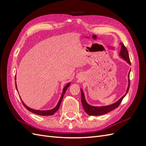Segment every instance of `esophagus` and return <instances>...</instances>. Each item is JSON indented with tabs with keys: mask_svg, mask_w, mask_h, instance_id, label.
<instances>
[{
	"mask_svg": "<svg viewBox=\"0 0 146 146\" xmlns=\"http://www.w3.org/2000/svg\"><path fill=\"white\" fill-rule=\"evenodd\" d=\"M78 78H79V77H78Z\"/></svg>",
	"mask_w": 146,
	"mask_h": 146,
	"instance_id": "obj_1",
	"label": "esophagus"
}]
</instances>
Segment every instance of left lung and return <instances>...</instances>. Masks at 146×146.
Listing matches in <instances>:
<instances>
[{
	"label": "left lung",
	"mask_w": 146,
	"mask_h": 146,
	"mask_svg": "<svg viewBox=\"0 0 146 146\" xmlns=\"http://www.w3.org/2000/svg\"><path fill=\"white\" fill-rule=\"evenodd\" d=\"M120 44L121 45V50L119 52V56H120L126 62L131 65L130 63V61L129 58V53H128L127 49L126 47L123 45V44L121 42ZM130 70L129 72V74H128V81H129V83H128V87L126 91L125 94L123 95L121 98L119 99L117 102H116L115 103H113L111 105H105V106H102V107H96V106H92L90 105V104H88L87 103V102L86 101L85 99V94L83 91V90L81 88V100H82V104L83 105V107L85 110V112L88 114L89 116H100V115H102V114L107 113L110 111H112L114 109L116 108L118 106L120 105L121 103V102L123 98L127 95L128 91H129V87H130Z\"/></svg>",
	"instance_id": "left-lung-1"
}]
</instances>
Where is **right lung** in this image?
I'll list each match as a JSON object with an SVG mask.
<instances>
[{
  "mask_svg": "<svg viewBox=\"0 0 146 146\" xmlns=\"http://www.w3.org/2000/svg\"><path fill=\"white\" fill-rule=\"evenodd\" d=\"M16 80V77H15V80ZM15 84H16V90H17V91L18 92V90H17V85H16V82H15ZM70 82L68 83L67 85H66L63 90V92H62V94H61V96L60 97V99L58 101V104H57V105H56V107H54L53 109H51V110H35V109H33V108H31L30 107H29L28 106L26 105L24 102L23 101V100L21 99L22 100V102H23V105L24 107L26 108V109L28 110L29 111L32 112L33 113H35L36 114H38V115H40V116H51V115H53L57 110H58V108H60V104L61 103V101H62L63 100V96L64 95V93L67 90V89L68 88V87L70 86Z\"/></svg>",
  "mask_w": 146,
  "mask_h": 146,
  "instance_id": "right-lung-1",
  "label": "right lung"
}]
</instances>
